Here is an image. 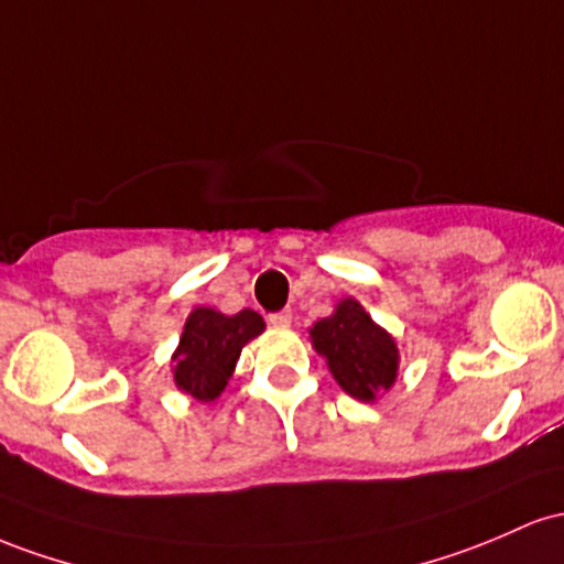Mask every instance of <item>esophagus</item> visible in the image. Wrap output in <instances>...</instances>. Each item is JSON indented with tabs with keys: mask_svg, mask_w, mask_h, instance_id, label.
<instances>
[{
	"mask_svg": "<svg viewBox=\"0 0 564 564\" xmlns=\"http://www.w3.org/2000/svg\"><path fill=\"white\" fill-rule=\"evenodd\" d=\"M269 322L274 327H290V322H293V314L288 312V308H284V312H274V314H269Z\"/></svg>",
	"mask_w": 564,
	"mask_h": 564,
	"instance_id": "34e87169",
	"label": "esophagus"
}]
</instances>
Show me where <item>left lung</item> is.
I'll list each match as a JSON object with an SVG mask.
<instances>
[{
	"label": "left lung",
	"instance_id": "obj_1",
	"mask_svg": "<svg viewBox=\"0 0 564 564\" xmlns=\"http://www.w3.org/2000/svg\"><path fill=\"white\" fill-rule=\"evenodd\" d=\"M316 354L327 359L333 378L359 402H376L389 391L400 370L394 338L372 322L362 303L344 299L335 312L308 330Z\"/></svg>",
	"mask_w": 564,
	"mask_h": 564
}]
</instances>
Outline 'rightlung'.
I'll return each instance as SVG.
<instances>
[{
	"instance_id": "obj_1",
	"label": "right lung",
	"mask_w": 564,
	"mask_h": 564,
	"mask_svg": "<svg viewBox=\"0 0 564 564\" xmlns=\"http://www.w3.org/2000/svg\"><path fill=\"white\" fill-rule=\"evenodd\" d=\"M263 316L252 308L226 316L199 306L188 314L173 354L175 386L197 402L218 400L237 367L242 346L263 333Z\"/></svg>"
}]
</instances>
